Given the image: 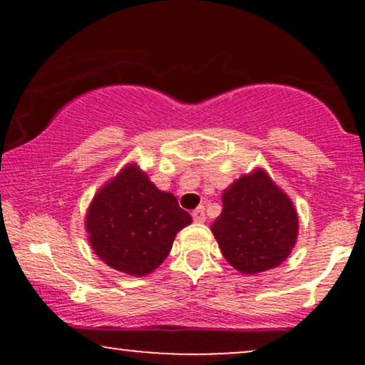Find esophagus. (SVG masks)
Listing matches in <instances>:
<instances>
[{
  "mask_svg": "<svg viewBox=\"0 0 365 365\" xmlns=\"http://www.w3.org/2000/svg\"><path fill=\"white\" fill-rule=\"evenodd\" d=\"M191 216H192V219L196 222H204V221H206V212H204V206H199V207L194 209V211L191 212Z\"/></svg>",
  "mask_w": 365,
  "mask_h": 365,
  "instance_id": "1",
  "label": "esophagus"
}]
</instances>
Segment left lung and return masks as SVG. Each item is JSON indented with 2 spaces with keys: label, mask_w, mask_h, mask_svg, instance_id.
<instances>
[{
  "label": "left lung",
  "mask_w": 365,
  "mask_h": 365,
  "mask_svg": "<svg viewBox=\"0 0 365 365\" xmlns=\"http://www.w3.org/2000/svg\"><path fill=\"white\" fill-rule=\"evenodd\" d=\"M211 231L234 269L257 274L277 267L291 254L297 214L267 173L256 169L224 191L222 212Z\"/></svg>",
  "instance_id": "8db88e82"
}]
</instances>
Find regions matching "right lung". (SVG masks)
<instances>
[{
	"label": "right lung",
	"mask_w": 365,
	"mask_h": 365,
	"mask_svg": "<svg viewBox=\"0 0 365 365\" xmlns=\"http://www.w3.org/2000/svg\"><path fill=\"white\" fill-rule=\"evenodd\" d=\"M191 224L171 192H163L129 164L94 196L86 216L89 242L109 267L129 276L153 272L174 237Z\"/></svg>",
	"instance_id": "add662e5"
}]
</instances>
